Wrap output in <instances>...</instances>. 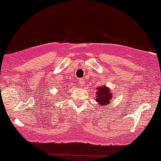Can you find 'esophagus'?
<instances>
[{"mask_svg": "<svg viewBox=\"0 0 161 161\" xmlns=\"http://www.w3.org/2000/svg\"><path fill=\"white\" fill-rule=\"evenodd\" d=\"M79 83H80V86H83L84 84V79H80L79 80Z\"/></svg>", "mask_w": 161, "mask_h": 161, "instance_id": "esophagus-1", "label": "esophagus"}]
</instances>
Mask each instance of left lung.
I'll return each mask as SVG.
<instances>
[{"instance_id": "1", "label": "left lung", "mask_w": 161, "mask_h": 161, "mask_svg": "<svg viewBox=\"0 0 161 161\" xmlns=\"http://www.w3.org/2000/svg\"><path fill=\"white\" fill-rule=\"evenodd\" d=\"M96 91V102L98 103V105L101 106H107L111 103V99L113 98L112 91L110 88L106 87V85H103L102 87H97Z\"/></svg>"}]
</instances>
